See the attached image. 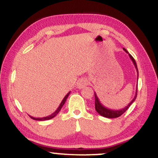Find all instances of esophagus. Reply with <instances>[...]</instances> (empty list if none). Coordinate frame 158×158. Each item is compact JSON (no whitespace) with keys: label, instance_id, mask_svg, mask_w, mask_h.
I'll list each match as a JSON object with an SVG mask.
<instances>
[{"label":"esophagus","instance_id":"esophagus-1","mask_svg":"<svg viewBox=\"0 0 158 158\" xmlns=\"http://www.w3.org/2000/svg\"><path fill=\"white\" fill-rule=\"evenodd\" d=\"M87 84H88L87 80L85 79V78L80 79L77 83V86L79 89H82V88L85 87V86H86Z\"/></svg>","mask_w":158,"mask_h":158}]
</instances>
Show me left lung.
<instances>
[{
    "label": "left lung",
    "mask_w": 158,
    "mask_h": 158,
    "mask_svg": "<svg viewBox=\"0 0 158 158\" xmlns=\"http://www.w3.org/2000/svg\"><path fill=\"white\" fill-rule=\"evenodd\" d=\"M123 49H124V51H125V52L128 54V52H127V51L126 50V49H125V48H123ZM129 56H130V58L131 59L133 63H134V65H135V68L136 69V71H137V80H138V74H138L137 65H136V61H135V60L134 59V57H133V56L131 55L130 54H129ZM136 95H137V88H136L135 96H134V98H133V100L131 101V102L128 104H127V107H125V108H123V109H122V110H113L108 109V108H106L105 107H104V106H103L102 104H101L100 102H99V100H98V97H97L96 94L95 93V110H96L97 113H98L99 114L101 115V116H104V117L110 118L119 117L120 116H122V115L123 114V113H125L127 109H128L129 107L131 105L132 103L134 102V101H135V99L136 98Z\"/></svg>",
    "instance_id": "left-lung-1"
}]
</instances>
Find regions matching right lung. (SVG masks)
Returning a JSON list of instances; mask_svg holds the SVG:
<instances>
[{"label":"right lung","mask_w":158,"mask_h":158,"mask_svg":"<svg viewBox=\"0 0 158 158\" xmlns=\"http://www.w3.org/2000/svg\"><path fill=\"white\" fill-rule=\"evenodd\" d=\"M69 94H70V93H69L66 95H65V96L64 97V98H63V100L62 101L61 104H60L59 107L57 108V110H56L54 113H52V114L50 115V116H46V117H43V118H34V117H33V116H30V117H31V118H33V119H34V120H37V121H45V120H48V119H51V118H53L54 117H55L56 115L58 114V113H59L60 111V110H61V108L63 106V104H65V101H66V99H67V98H68L69 95Z\"/></svg>","instance_id":"obj_1"}]
</instances>
